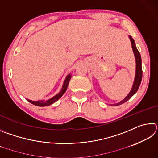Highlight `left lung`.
<instances>
[{"instance_id": "1", "label": "left lung", "mask_w": 158, "mask_h": 158, "mask_svg": "<svg viewBox=\"0 0 158 158\" xmlns=\"http://www.w3.org/2000/svg\"><path fill=\"white\" fill-rule=\"evenodd\" d=\"M130 40L132 50H133L134 53H135V56L136 59V74H135V81H134L132 90H131V91L130 92L129 94L126 96V98H125L124 100H123L122 101L120 102L114 104V105H113L114 106H118V105H122V104L125 103V102H127L128 100H130V99L132 98L136 93H137V91L139 89V87L140 85L141 79H142V67H141V58L140 53L139 52L137 47L135 46V41H134V40L131 36H130Z\"/></svg>"}]
</instances>
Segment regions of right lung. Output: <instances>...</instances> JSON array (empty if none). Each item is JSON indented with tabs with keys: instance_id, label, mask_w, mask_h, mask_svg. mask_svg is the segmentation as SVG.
Wrapping results in <instances>:
<instances>
[{
	"instance_id": "1",
	"label": "right lung",
	"mask_w": 158,
	"mask_h": 158,
	"mask_svg": "<svg viewBox=\"0 0 158 158\" xmlns=\"http://www.w3.org/2000/svg\"><path fill=\"white\" fill-rule=\"evenodd\" d=\"M71 79V76L69 75L67 77V78L65 79V81H64V84H63V86L62 88V89H61L60 92L57 94L56 95H55L54 97L49 99V100H48L47 101H32L30 100H27L29 102H31V104H33V105H35V106H49L50 105H52L53 103H54L56 101H57L58 99H60L61 96H62L65 92L67 90V88H68V85L69 84V80Z\"/></svg>"
}]
</instances>
